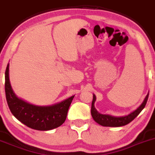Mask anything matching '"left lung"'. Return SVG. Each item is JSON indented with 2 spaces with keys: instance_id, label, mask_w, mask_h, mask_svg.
Returning a JSON list of instances; mask_svg holds the SVG:
<instances>
[{
  "instance_id": "obj_1",
  "label": "left lung",
  "mask_w": 155,
  "mask_h": 155,
  "mask_svg": "<svg viewBox=\"0 0 155 155\" xmlns=\"http://www.w3.org/2000/svg\"><path fill=\"white\" fill-rule=\"evenodd\" d=\"M149 92H147V95L144 98L142 103L138 107V108L129 113L128 115H123V116H114V115H108V114H101L100 112L96 110L95 108V102L96 100V97L93 94V99H92V107H91V114H92V118L95 122H97L102 126L105 127H121L130 123L133 119L136 118L138 114L142 111L143 108L145 107L147 103V99H148Z\"/></svg>"
}]
</instances>
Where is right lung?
<instances>
[{
    "label": "right lung",
    "instance_id": "obj_1",
    "mask_svg": "<svg viewBox=\"0 0 155 155\" xmlns=\"http://www.w3.org/2000/svg\"><path fill=\"white\" fill-rule=\"evenodd\" d=\"M5 94L11 113L27 127L49 131L64 123L68 109L75 95L50 105H37L18 98L13 91L9 78V63L5 71Z\"/></svg>",
    "mask_w": 155,
    "mask_h": 155
}]
</instances>
